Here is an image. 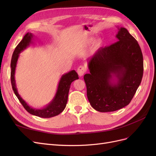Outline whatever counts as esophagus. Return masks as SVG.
I'll use <instances>...</instances> for the list:
<instances>
[{"mask_svg":"<svg viewBox=\"0 0 156 156\" xmlns=\"http://www.w3.org/2000/svg\"><path fill=\"white\" fill-rule=\"evenodd\" d=\"M77 72L79 76L81 77L84 74V73L86 72V68L84 66H80L77 69Z\"/></svg>","mask_w":156,"mask_h":156,"instance_id":"1","label":"esophagus"}]
</instances>
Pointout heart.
Returning a JSON list of instances; mask_svg holds the SVG:
<instances>
[{
    "mask_svg": "<svg viewBox=\"0 0 156 156\" xmlns=\"http://www.w3.org/2000/svg\"><path fill=\"white\" fill-rule=\"evenodd\" d=\"M96 45H100V41H98L97 42H96Z\"/></svg>",
    "mask_w": 156,
    "mask_h": 156,
    "instance_id": "heart-1",
    "label": "heart"
}]
</instances>
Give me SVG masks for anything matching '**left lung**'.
Listing matches in <instances>:
<instances>
[{
    "instance_id": "8db88e82",
    "label": "left lung",
    "mask_w": 156,
    "mask_h": 156,
    "mask_svg": "<svg viewBox=\"0 0 156 156\" xmlns=\"http://www.w3.org/2000/svg\"><path fill=\"white\" fill-rule=\"evenodd\" d=\"M118 29V41L97 50L88 61L90 73L84 75L88 100L101 112L128 105L143 75V56L137 41L125 28ZM114 78L116 82L112 81Z\"/></svg>"
}]
</instances>
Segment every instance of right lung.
I'll list each match as a JSON object with an SVG mask.
<instances>
[{"instance_id": "1", "label": "right lung", "mask_w": 156, "mask_h": 156, "mask_svg": "<svg viewBox=\"0 0 156 156\" xmlns=\"http://www.w3.org/2000/svg\"><path fill=\"white\" fill-rule=\"evenodd\" d=\"M32 37L33 35L31 33H27L25 36L23 37V40L20 41V43L17 45L13 53L10 65L11 83L12 89L23 107L30 114L41 118L53 117L55 116L59 115L60 113H61L64 110V108L67 104L70 85L73 81L79 79L78 74L75 70H72L70 71L69 72L63 75L61 77L58 85L57 91L56 92L53 100L45 107L40 108V109H37V108H33L32 107H30L23 100L17 92L15 81V72L20 53L21 51L25 49L27 47L29 46L30 44H31Z\"/></svg>"}]
</instances>
